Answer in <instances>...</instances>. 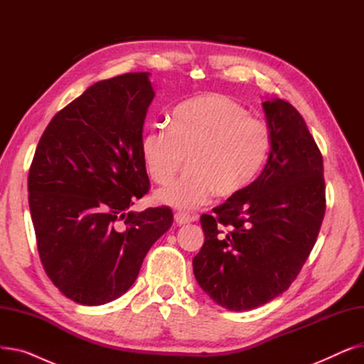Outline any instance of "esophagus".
<instances>
[{
  "label": "esophagus",
  "mask_w": 364,
  "mask_h": 364,
  "mask_svg": "<svg viewBox=\"0 0 364 364\" xmlns=\"http://www.w3.org/2000/svg\"><path fill=\"white\" fill-rule=\"evenodd\" d=\"M174 220H176L177 224L183 225V224H188V223H192V221H196V220H198V215H190V214H187V213L178 211V213H176Z\"/></svg>",
  "instance_id": "esophagus-1"
}]
</instances>
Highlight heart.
Masks as SVG:
<instances>
[{
	"instance_id": "b5f03b06",
	"label": "heart",
	"mask_w": 364,
	"mask_h": 364,
	"mask_svg": "<svg viewBox=\"0 0 364 364\" xmlns=\"http://www.w3.org/2000/svg\"><path fill=\"white\" fill-rule=\"evenodd\" d=\"M270 150V129L242 105L218 92L199 94L171 113L169 128L155 125L141 139L150 178L165 186L158 199L178 209L205 205L217 193L232 198L259 174Z\"/></svg>"
}]
</instances>
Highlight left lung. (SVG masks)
I'll use <instances>...</instances> for the list:
<instances>
[{
	"mask_svg": "<svg viewBox=\"0 0 364 364\" xmlns=\"http://www.w3.org/2000/svg\"><path fill=\"white\" fill-rule=\"evenodd\" d=\"M262 106L269 161L254 183L200 217L205 243L193 258L203 292L232 311L257 309L289 288L326 211L323 156L301 113L280 99Z\"/></svg>",
	"mask_w": 364,
	"mask_h": 364,
	"instance_id": "1",
	"label": "left lung"
}]
</instances>
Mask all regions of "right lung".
<instances>
[{
  "label": "right lung",
  "mask_w": 364,
  "mask_h": 364,
  "mask_svg": "<svg viewBox=\"0 0 364 364\" xmlns=\"http://www.w3.org/2000/svg\"><path fill=\"white\" fill-rule=\"evenodd\" d=\"M153 95L149 72L95 82L54 114L36 146L28 190L38 254L78 304L125 294L174 220L168 206L128 213L150 188L141 139Z\"/></svg>",
  "instance_id": "obj_1"
}]
</instances>
